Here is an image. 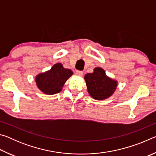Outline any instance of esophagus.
<instances>
[{
  "mask_svg": "<svg viewBox=\"0 0 156 156\" xmlns=\"http://www.w3.org/2000/svg\"><path fill=\"white\" fill-rule=\"evenodd\" d=\"M76 76H82L83 75V72H82V71L77 70L76 72Z\"/></svg>",
  "mask_w": 156,
  "mask_h": 156,
  "instance_id": "obj_1",
  "label": "esophagus"
}]
</instances>
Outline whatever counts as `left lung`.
Returning a JSON list of instances; mask_svg holds the SVG:
<instances>
[{"instance_id":"obj_1","label":"left lung","mask_w":156,"mask_h":156,"mask_svg":"<svg viewBox=\"0 0 156 156\" xmlns=\"http://www.w3.org/2000/svg\"><path fill=\"white\" fill-rule=\"evenodd\" d=\"M84 80L89 94L96 100L108 98L117 87V82L107 77L104 69L100 67L95 68L93 73H87Z\"/></svg>"}]
</instances>
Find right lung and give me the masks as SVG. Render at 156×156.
<instances>
[{
  "instance_id": "1",
  "label": "right lung",
  "mask_w": 156,
  "mask_h": 156,
  "mask_svg": "<svg viewBox=\"0 0 156 156\" xmlns=\"http://www.w3.org/2000/svg\"><path fill=\"white\" fill-rule=\"evenodd\" d=\"M72 74V70L64 68L60 63H57L49 71L36 76V85L46 94H58L62 90L65 82Z\"/></svg>"
}]
</instances>
